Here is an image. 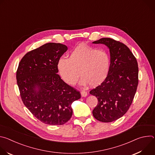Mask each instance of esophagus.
<instances>
[{
  "mask_svg": "<svg viewBox=\"0 0 155 155\" xmlns=\"http://www.w3.org/2000/svg\"><path fill=\"white\" fill-rule=\"evenodd\" d=\"M81 96H82V97H86L87 96V92H86V91H81Z\"/></svg>",
  "mask_w": 155,
  "mask_h": 155,
  "instance_id": "obj_1",
  "label": "esophagus"
}]
</instances>
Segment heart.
Returning a JSON list of instances; mask_svg holds the SVG:
<instances>
[{
    "label": "heart",
    "instance_id": "heart-1",
    "mask_svg": "<svg viewBox=\"0 0 155 155\" xmlns=\"http://www.w3.org/2000/svg\"><path fill=\"white\" fill-rule=\"evenodd\" d=\"M110 65V56L107 51L97 50L84 44L74 48L69 59L61 57L57 62L58 72L66 83L75 84L80 74L81 77L80 84H89L91 87H96L104 81L108 76Z\"/></svg>",
    "mask_w": 155,
    "mask_h": 155
}]
</instances>
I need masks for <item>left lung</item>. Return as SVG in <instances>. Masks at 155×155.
Returning a JSON list of instances; mask_svg holds the SVG:
<instances>
[{
  "label": "left lung",
  "mask_w": 155,
  "mask_h": 155,
  "mask_svg": "<svg viewBox=\"0 0 155 155\" xmlns=\"http://www.w3.org/2000/svg\"><path fill=\"white\" fill-rule=\"evenodd\" d=\"M93 43L106 45L110 55L107 77L90 92L98 100L93 115L99 121L112 122L127 112L134 99L139 82L138 64L129 48L120 41L102 38Z\"/></svg>",
  "instance_id": "1"
}]
</instances>
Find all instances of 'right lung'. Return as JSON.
<instances>
[{
    "instance_id": "right-lung-1",
    "label": "right lung",
    "mask_w": 155,
    "mask_h": 155,
    "mask_svg": "<svg viewBox=\"0 0 155 155\" xmlns=\"http://www.w3.org/2000/svg\"><path fill=\"white\" fill-rule=\"evenodd\" d=\"M68 49L61 43H46L26 53L16 72L25 105L47 124L62 125L68 122L72 115V102L81 97L80 92L58 74V61Z\"/></svg>"
}]
</instances>
